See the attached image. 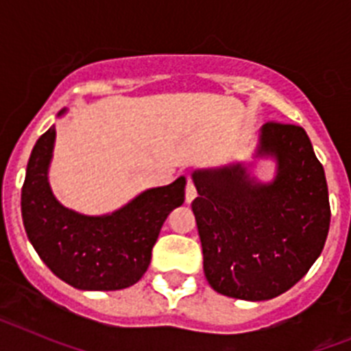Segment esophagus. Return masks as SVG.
<instances>
[{
  "mask_svg": "<svg viewBox=\"0 0 351 351\" xmlns=\"http://www.w3.org/2000/svg\"><path fill=\"white\" fill-rule=\"evenodd\" d=\"M195 197H197V190H195V184H193V181H191V179H188V182H186V190H184L186 202L190 204Z\"/></svg>",
  "mask_w": 351,
  "mask_h": 351,
  "instance_id": "obj_1",
  "label": "esophagus"
}]
</instances>
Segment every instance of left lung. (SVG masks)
<instances>
[{
  "label": "left lung",
  "mask_w": 351,
  "mask_h": 351,
  "mask_svg": "<svg viewBox=\"0 0 351 351\" xmlns=\"http://www.w3.org/2000/svg\"><path fill=\"white\" fill-rule=\"evenodd\" d=\"M260 153L278 160L271 184L253 182L241 165L193 172L206 278L218 293L243 300L274 299L302 280L330 225L324 167L304 128L265 123Z\"/></svg>",
  "instance_id": "1"
}]
</instances>
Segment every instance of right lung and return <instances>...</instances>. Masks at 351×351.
Listing matches in <instances>:
<instances>
[{
    "instance_id": "1",
    "label": "right lung",
    "mask_w": 351,
    "mask_h": 351,
    "mask_svg": "<svg viewBox=\"0 0 351 351\" xmlns=\"http://www.w3.org/2000/svg\"><path fill=\"white\" fill-rule=\"evenodd\" d=\"M63 114V112H61ZM54 126L36 141L21 195L31 244L60 280L79 290H121L141 280L170 210L184 202L186 179L138 195L108 216H82L61 206L47 182Z\"/></svg>"
}]
</instances>
